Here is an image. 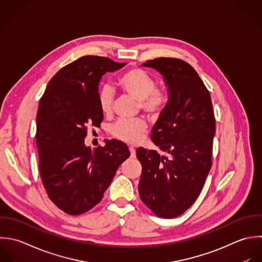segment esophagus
Segmentation results:
<instances>
[{
    "instance_id": "obj_1",
    "label": "esophagus",
    "mask_w": 262,
    "mask_h": 262,
    "mask_svg": "<svg viewBox=\"0 0 262 262\" xmlns=\"http://www.w3.org/2000/svg\"><path fill=\"white\" fill-rule=\"evenodd\" d=\"M129 152H130V157L132 158H136V150L134 148H129Z\"/></svg>"
}]
</instances>
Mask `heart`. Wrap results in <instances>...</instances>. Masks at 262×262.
<instances>
[{"instance_id":"b5f03b06","label":"heart","mask_w":262,"mask_h":262,"mask_svg":"<svg viewBox=\"0 0 262 262\" xmlns=\"http://www.w3.org/2000/svg\"><path fill=\"white\" fill-rule=\"evenodd\" d=\"M119 89L139 101L140 108L149 115H157L166 102L163 91L155 88L154 79L144 70L134 68L125 72L118 79ZM114 94L111 88L105 86L99 95V104L104 114L112 112ZM111 135L127 144H138L147 132V123L144 119L118 120L111 127Z\"/></svg>"}]
</instances>
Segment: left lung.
<instances>
[{
    "instance_id": "left-lung-1",
    "label": "left lung",
    "mask_w": 262,
    "mask_h": 262,
    "mask_svg": "<svg viewBox=\"0 0 262 262\" xmlns=\"http://www.w3.org/2000/svg\"><path fill=\"white\" fill-rule=\"evenodd\" d=\"M158 71L168 101L151 134L152 142L168 155L137 149L142 164L139 194L159 217L173 219L198 198L211 168L215 118L210 94L196 70L176 58L142 64Z\"/></svg>"
}]
</instances>
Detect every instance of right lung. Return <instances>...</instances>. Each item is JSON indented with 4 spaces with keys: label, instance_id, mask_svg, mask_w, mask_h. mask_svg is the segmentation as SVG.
Listing matches in <instances>:
<instances>
[{
    "label": "right lung",
    "instance_id": "1",
    "mask_svg": "<svg viewBox=\"0 0 262 262\" xmlns=\"http://www.w3.org/2000/svg\"><path fill=\"white\" fill-rule=\"evenodd\" d=\"M125 64L83 56L60 69L39 100L35 139L41 182L52 202L70 215L96 206L130 155L117 140H106L104 147L94 149L84 144L86 126H99L103 120L102 76Z\"/></svg>",
    "mask_w": 262,
    "mask_h": 262
}]
</instances>
